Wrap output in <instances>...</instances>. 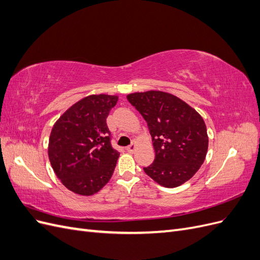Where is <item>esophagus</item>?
<instances>
[{"mask_svg": "<svg viewBox=\"0 0 260 260\" xmlns=\"http://www.w3.org/2000/svg\"><path fill=\"white\" fill-rule=\"evenodd\" d=\"M136 146H137V142H136V141H132V143L129 146L125 147V149H127L129 153H132L136 149Z\"/></svg>", "mask_w": 260, "mask_h": 260, "instance_id": "esophagus-1", "label": "esophagus"}]
</instances>
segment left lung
Wrapping results in <instances>:
<instances>
[{
	"mask_svg": "<svg viewBox=\"0 0 260 260\" xmlns=\"http://www.w3.org/2000/svg\"><path fill=\"white\" fill-rule=\"evenodd\" d=\"M147 122L155 149L145 174L165 187H177L201 168L208 149L206 124L185 102L170 93L146 91L127 95Z\"/></svg>",
	"mask_w": 260,
	"mask_h": 260,
	"instance_id": "left-lung-1",
	"label": "left lung"
}]
</instances>
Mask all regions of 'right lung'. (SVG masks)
I'll return each mask as SVG.
<instances>
[{"label": "right lung", "mask_w": 260, "mask_h": 260, "mask_svg": "<svg viewBox=\"0 0 260 260\" xmlns=\"http://www.w3.org/2000/svg\"><path fill=\"white\" fill-rule=\"evenodd\" d=\"M117 101V95H89L53 125L49 140L52 168L76 194H95L113 176L119 152L112 147L106 118Z\"/></svg>", "instance_id": "right-lung-1"}]
</instances>
